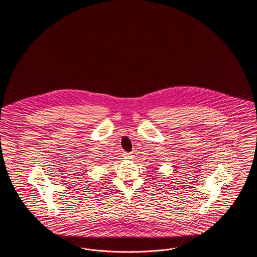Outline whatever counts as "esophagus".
Wrapping results in <instances>:
<instances>
[{"instance_id":"obj_1","label":"esophagus","mask_w":257,"mask_h":257,"mask_svg":"<svg viewBox=\"0 0 257 257\" xmlns=\"http://www.w3.org/2000/svg\"><path fill=\"white\" fill-rule=\"evenodd\" d=\"M124 159H131L132 158V153H128V152H124L123 154Z\"/></svg>"}]
</instances>
